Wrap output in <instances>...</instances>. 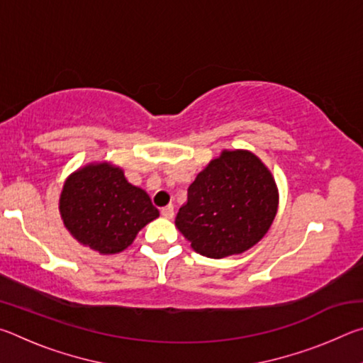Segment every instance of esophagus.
Here are the masks:
<instances>
[{
  "instance_id": "1",
  "label": "esophagus",
  "mask_w": 363,
  "mask_h": 363,
  "mask_svg": "<svg viewBox=\"0 0 363 363\" xmlns=\"http://www.w3.org/2000/svg\"><path fill=\"white\" fill-rule=\"evenodd\" d=\"M162 216L167 219H173L174 218V206L173 205H167L162 208Z\"/></svg>"
}]
</instances>
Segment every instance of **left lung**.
<instances>
[{
    "label": "left lung",
    "mask_w": 363,
    "mask_h": 363,
    "mask_svg": "<svg viewBox=\"0 0 363 363\" xmlns=\"http://www.w3.org/2000/svg\"><path fill=\"white\" fill-rule=\"evenodd\" d=\"M277 205L274 177L261 160L245 150H224L190 184L176 225L196 253L220 259L259 242Z\"/></svg>",
    "instance_id": "8db88e82"
}]
</instances>
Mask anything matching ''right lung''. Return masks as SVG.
<instances>
[{
  "mask_svg": "<svg viewBox=\"0 0 363 363\" xmlns=\"http://www.w3.org/2000/svg\"><path fill=\"white\" fill-rule=\"evenodd\" d=\"M60 214L73 237L99 253L130 247L138 232L158 218L145 190L126 181L120 168L89 164L67 179Z\"/></svg>",
  "mask_w": 363,
  "mask_h": 363,
  "instance_id": "obj_1",
  "label": "right lung"
}]
</instances>
